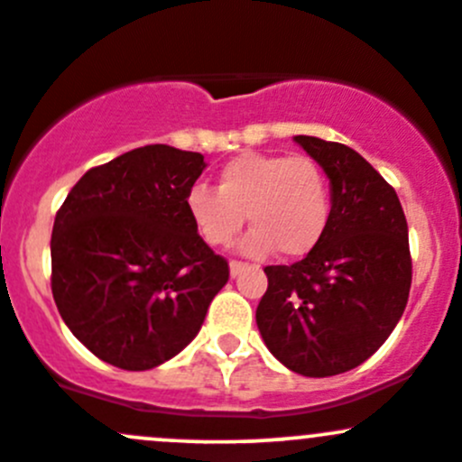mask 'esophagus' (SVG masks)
I'll use <instances>...</instances> for the list:
<instances>
[{
  "label": "esophagus",
  "mask_w": 462,
  "mask_h": 462,
  "mask_svg": "<svg viewBox=\"0 0 462 462\" xmlns=\"http://www.w3.org/2000/svg\"><path fill=\"white\" fill-rule=\"evenodd\" d=\"M229 269H231V277H236V275H240V273L246 269V264H245V262H240V260H231L229 262Z\"/></svg>",
  "instance_id": "34e87169"
}]
</instances>
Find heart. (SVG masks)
Returning <instances> with one entry per match:
<instances>
[{"mask_svg":"<svg viewBox=\"0 0 462 462\" xmlns=\"http://www.w3.org/2000/svg\"><path fill=\"white\" fill-rule=\"evenodd\" d=\"M185 209L193 229L209 246H226L246 220V255L275 249L284 257L306 255L330 222V185L309 156L245 152L217 171L216 189L193 185Z\"/></svg>","mask_w":462,"mask_h":462,"instance_id":"heart-1","label":"heart"}]
</instances>
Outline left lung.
Instances as JSON below:
<instances>
[{
	"label": "left lung",
	"mask_w": 462,
	"mask_h": 462,
	"mask_svg": "<svg viewBox=\"0 0 462 462\" xmlns=\"http://www.w3.org/2000/svg\"><path fill=\"white\" fill-rule=\"evenodd\" d=\"M330 178V222L295 264L266 266L255 310L266 348L304 376L370 359L399 324L411 286L408 222L394 187L348 145L295 136Z\"/></svg>",
	"instance_id": "1"
}]
</instances>
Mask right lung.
Here are the masks:
<instances>
[{"label": "right lung", "instance_id": "right-lung-1", "mask_svg": "<svg viewBox=\"0 0 462 462\" xmlns=\"http://www.w3.org/2000/svg\"><path fill=\"white\" fill-rule=\"evenodd\" d=\"M205 156L145 145L92 167L52 226V297L72 335L121 370H152L198 335L229 262L193 229Z\"/></svg>", "mask_w": 462, "mask_h": 462}]
</instances>
